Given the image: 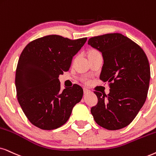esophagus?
<instances>
[{
	"label": "esophagus",
	"instance_id": "obj_1",
	"mask_svg": "<svg viewBox=\"0 0 156 156\" xmlns=\"http://www.w3.org/2000/svg\"><path fill=\"white\" fill-rule=\"evenodd\" d=\"M90 91V90L89 89H88V88H83V92H84L85 94H88V93H89Z\"/></svg>",
	"mask_w": 156,
	"mask_h": 156
}]
</instances>
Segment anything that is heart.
Listing matches in <instances>:
<instances>
[{
  "mask_svg": "<svg viewBox=\"0 0 156 156\" xmlns=\"http://www.w3.org/2000/svg\"><path fill=\"white\" fill-rule=\"evenodd\" d=\"M97 52H98L97 51H96V50H90L89 54H94V53H97ZM89 54H88V55H89Z\"/></svg>",
  "mask_w": 156,
  "mask_h": 156,
  "instance_id": "1",
  "label": "heart"
}]
</instances>
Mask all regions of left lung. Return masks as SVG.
<instances>
[{
    "label": "left lung",
    "mask_w": 156,
    "mask_h": 156,
    "mask_svg": "<svg viewBox=\"0 0 156 156\" xmlns=\"http://www.w3.org/2000/svg\"><path fill=\"white\" fill-rule=\"evenodd\" d=\"M88 44L102 54L100 79L110 87L108 95L94 92L98 104L90 109L94 119L109 130L127 127L147 98L151 70L146 55L139 45L119 33L91 37Z\"/></svg>",
    "instance_id": "obj_1"
}]
</instances>
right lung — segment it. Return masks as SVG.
I'll return each instance as SVG.
<instances>
[{"label":"right lung","instance_id":"add662e5","mask_svg":"<svg viewBox=\"0 0 156 156\" xmlns=\"http://www.w3.org/2000/svg\"><path fill=\"white\" fill-rule=\"evenodd\" d=\"M87 38L71 40L47 35L29 43L21 52L16 71L18 101L32 125L50 130L68 121L82 99L78 85L60 90L59 76L68 71L73 57Z\"/></svg>","mask_w":156,"mask_h":156}]
</instances>
